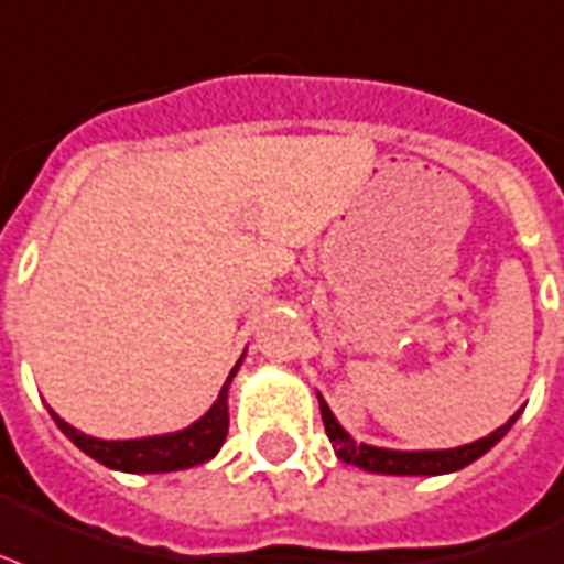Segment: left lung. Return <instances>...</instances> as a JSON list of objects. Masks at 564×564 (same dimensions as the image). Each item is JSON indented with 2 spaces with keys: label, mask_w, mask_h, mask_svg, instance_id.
Segmentation results:
<instances>
[{
  "label": "left lung",
  "mask_w": 564,
  "mask_h": 564,
  "mask_svg": "<svg viewBox=\"0 0 564 564\" xmlns=\"http://www.w3.org/2000/svg\"><path fill=\"white\" fill-rule=\"evenodd\" d=\"M322 423H325V432H328V441L337 449V458L346 464H355L360 470L367 473H381V476H437V473H453L467 467L470 462H476L479 455H485L497 441H500L506 432L511 429V423L518 420V414L511 416L509 423L500 425L497 432H491L488 437H479L467 446H458V449H432V453H397V449H378V446L358 444L355 437H349L343 432V425L334 420L330 408L319 399Z\"/></svg>",
  "instance_id": "obj_1"
}]
</instances>
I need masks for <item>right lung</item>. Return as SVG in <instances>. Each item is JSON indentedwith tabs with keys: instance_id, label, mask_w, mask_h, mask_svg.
Masks as SVG:
<instances>
[{
	"instance_id": "1",
	"label": "right lung",
	"mask_w": 564,
	"mask_h": 564,
	"mask_svg": "<svg viewBox=\"0 0 564 564\" xmlns=\"http://www.w3.org/2000/svg\"><path fill=\"white\" fill-rule=\"evenodd\" d=\"M236 369L227 376L221 393L215 399V405L206 411L195 425H188L183 432L174 435H159V437H141V441H100V437H88L76 432L73 425H67L58 414H53L55 425L62 429L64 435L70 437L73 444L79 446L82 453L91 455L94 462L106 464L111 470L123 473H171V470H186L195 464L209 462L227 437V387L234 381Z\"/></svg>"
}]
</instances>
